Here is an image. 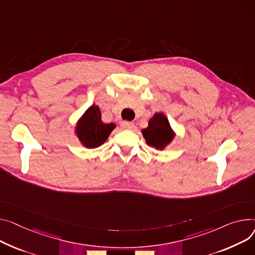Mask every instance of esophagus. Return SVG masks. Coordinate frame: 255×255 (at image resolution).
Instances as JSON below:
<instances>
[{
  "label": "esophagus",
  "mask_w": 255,
  "mask_h": 255,
  "mask_svg": "<svg viewBox=\"0 0 255 255\" xmlns=\"http://www.w3.org/2000/svg\"><path fill=\"white\" fill-rule=\"evenodd\" d=\"M121 127L123 129H133L134 124L132 122H129V121H123V122H121Z\"/></svg>",
  "instance_id": "obj_1"
}]
</instances>
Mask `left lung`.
Here are the masks:
<instances>
[{
	"label": "left lung",
	"mask_w": 255,
	"mask_h": 255,
	"mask_svg": "<svg viewBox=\"0 0 255 255\" xmlns=\"http://www.w3.org/2000/svg\"><path fill=\"white\" fill-rule=\"evenodd\" d=\"M141 132L146 143L157 149H164L173 140L175 135L168 119L162 113H156L152 116L147 128L142 129Z\"/></svg>",
	"instance_id": "8db88e82"
}]
</instances>
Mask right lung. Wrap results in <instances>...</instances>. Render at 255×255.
Wrapping results in <instances>:
<instances>
[{"mask_svg":"<svg viewBox=\"0 0 255 255\" xmlns=\"http://www.w3.org/2000/svg\"><path fill=\"white\" fill-rule=\"evenodd\" d=\"M115 127L114 123L105 124L101 121L100 110L93 105L80 118L76 134L85 147L94 148L106 142Z\"/></svg>","mask_w":255,"mask_h":255,"instance_id":"obj_1","label":"right lung"}]
</instances>
